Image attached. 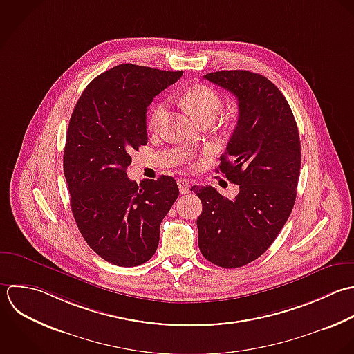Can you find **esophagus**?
Masks as SVG:
<instances>
[{
    "mask_svg": "<svg viewBox=\"0 0 354 354\" xmlns=\"http://www.w3.org/2000/svg\"><path fill=\"white\" fill-rule=\"evenodd\" d=\"M178 186H179V192L182 194H187L190 192V183L187 179H183V178L178 179Z\"/></svg>",
    "mask_w": 354,
    "mask_h": 354,
    "instance_id": "esophagus-1",
    "label": "esophagus"
}]
</instances>
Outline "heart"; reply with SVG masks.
Listing matches in <instances>:
<instances>
[{
  "mask_svg": "<svg viewBox=\"0 0 354 354\" xmlns=\"http://www.w3.org/2000/svg\"><path fill=\"white\" fill-rule=\"evenodd\" d=\"M187 110L200 121L208 117H218L222 107L223 99L222 96L208 85H193L190 86L182 97ZM167 114V103L158 102L154 104L149 113L147 128L150 131H157Z\"/></svg>",
  "mask_w": 354,
  "mask_h": 354,
  "instance_id": "obj_1",
  "label": "heart"
}]
</instances>
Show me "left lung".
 Returning <instances> with one entry per match:
<instances>
[{"label":"left lung","instance_id":"1","mask_svg":"<svg viewBox=\"0 0 354 354\" xmlns=\"http://www.w3.org/2000/svg\"><path fill=\"white\" fill-rule=\"evenodd\" d=\"M205 80L239 100V121L221 157V171L239 194L229 200L212 186H193L203 203L197 218L198 247L225 269L258 259L276 240L297 198L301 140L292 110L266 77L247 70H221Z\"/></svg>","mask_w":354,"mask_h":354}]
</instances>
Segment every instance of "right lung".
<instances>
[{"label":"right lung","instance_id":"1","mask_svg":"<svg viewBox=\"0 0 354 354\" xmlns=\"http://www.w3.org/2000/svg\"><path fill=\"white\" fill-rule=\"evenodd\" d=\"M183 71L118 64L81 93L66 135L63 171L70 205L84 240L106 262H147L160 225L179 196L172 176L129 180L131 153L147 143V106Z\"/></svg>","mask_w":354,"mask_h":354}]
</instances>
